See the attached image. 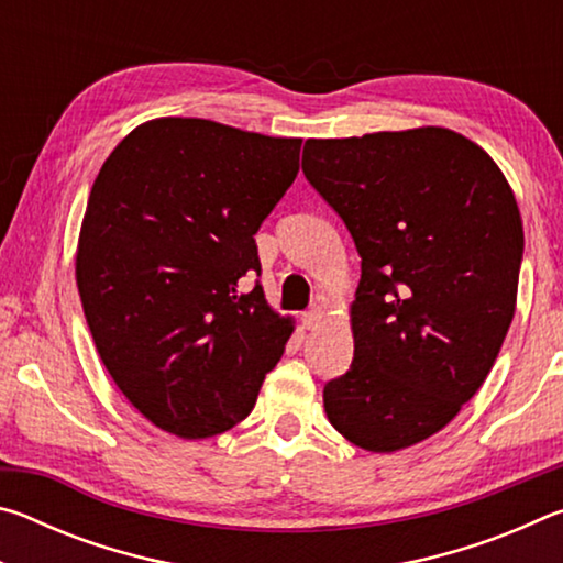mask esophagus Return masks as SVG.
<instances>
[{"mask_svg": "<svg viewBox=\"0 0 563 563\" xmlns=\"http://www.w3.org/2000/svg\"><path fill=\"white\" fill-rule=\"evenodd\" d=\"M320 320H322V310L320 308H312V310H308L302 316V328L305 330H316L320 325Z\"/></svg>", "mask_w": 563, "mask_h": 563, "instance_id": "34e87169", "label": "esophagus"}]
</instances>
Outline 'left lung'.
Returning a JSON list of instances; mask_svg holds the SVG:
<instances>
[{
	"label": "left lung",
	"mask_w": 563,
	"mask_h": 563,
	"mask_svg": "<svg viewBox=\"0 0 563 563\" xmlns=\"http://www.w3.org/2000/svg\"><path fill=\"white\" fill-rule=\"evenodd\" d=\"M302 174L355 241V357L330 424L397 452L452 422L487 379L517 308L523 228L492 156L442 126L308 139Z\"/></svg>",
	"instance_id": "8db88e82"
}]
</instances>
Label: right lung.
Instances as JSON below:
<instances>
[{
    "label": "right lung",
    "mask_w": 563,
    "mask_h": 563,
    "mask_svg": "<svg viewBox=\"0 0 563 563\" xmlns=\"http://www.w3.org/2000/svg\"><path fill=\"white\" fill-rule=\"evenodd\" d=\"M300 139L208 119L141 123L103 161L76 247L93 345L161 430L206 440L251 415L292 320L265 302L255 233L300 170Z\"/></svg>",
    "instance_id": "add662e5"
}]
</instances>
